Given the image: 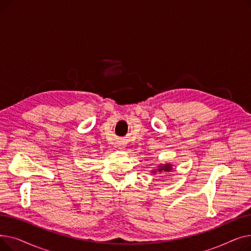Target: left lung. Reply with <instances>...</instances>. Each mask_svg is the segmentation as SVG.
Segmentation results:
<instances>
[{
	"label": "left lung",
	"mask_w": 251,
	"mask_h": 251,
	"mask_svg": "<svg viewBox=\"0 0 251 251\" xmlns=\"http://www.w3.org/2000/svg\"><path fill=\"white\" fill-rule=\"evenodd\" d=\"M171 170H172V165H170V164H165L164 166H160V168L157 169V171H159L160 173H162V172L163 173L164 172H171Z\"/></svg>",
	"instance_id": "left-lung-1"
}]
</instances>
